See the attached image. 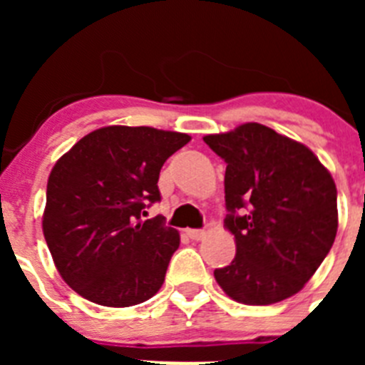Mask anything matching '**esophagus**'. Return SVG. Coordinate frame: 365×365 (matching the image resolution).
I'll use <instances>...</instances> for the list:
<instances>
[{
	"label": "esophagus",
	"instance_id": "1",
	"mask_svg": "<svg viewBox=\"0 0 365 365\" xmlns=\"http://www.w3.org/2000/svg\"><path fill=\"white\" fill-rule=\"evenodd\" d=\"M186 235H188L190 240L199 241V240H202V237H205L206 232L205 230H195V228H188V230H186Z\"/></svg>",
	"mask_w": 365,
	"mask_h": 365
}]
</instances>
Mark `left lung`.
<instances>
[{"instance_id": "1", "label": "left lung", "mask_w": 365, "mask_h": 365, "mask_svg": "<svg viewBox=\"0 0 365 365\" xmlns=\"http://www.w3.org/2000/svg\"><path fill=\"white\" fill-rule=\"evenodd\" d=\"M227 163L225 225L235 237L215 282L232 299L270 305L303 289L338 230L336 186L307 146L257 122L202 138Z\"/></svg>"}]
</instances>
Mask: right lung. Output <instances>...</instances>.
<instances>
[{"instance_id": "1", "label": "right lung", "mask_w": 365, "mask_h": 365, "mask_svg": "<svg viewBox=\"0 0 365 365\" xmlns=\"http://www.w3.org/2000/svg\"><path fill=\"white\" fill-rule=\"evenodd\" d=\"M188 143L177 131L108 125L54 164L43 235L60 276L82 298L131 307L163 287L179 232L140 214L160 201V168Z\"/></svg>"}]
</instances>
